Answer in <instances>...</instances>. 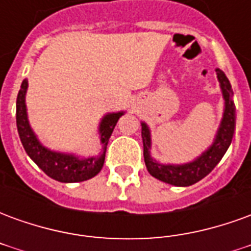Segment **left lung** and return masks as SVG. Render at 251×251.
I'll list each match as a JSON object with an SVG mask.
<instances>
[{"instance_id": "left-lung-1", "label": "left lung", "mask_w": 251, "mask_h": 251, "mask_svg": "<svg viewBox=\"0 0 251 251\" xmlns=\"http://www.w3.org/2000/svg\"><path fill=\"white\" fill-rule=\"evenodd\" d=\"M216 76L221 83L222 95L225 99L223 117L214 142L199 157L195 158L194 161L176 165V164H160L156 160H153L151 156V145H152L151 130L145 122H141L144 160L148 172L153 177L176 187H188L205 177L225 156V153L231 144L234 130H235V104L232 102L231 84L225 75V72L216 68Z\"/></svg>"}]
</instances>
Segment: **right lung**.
<instances>
[{
    "instance_id": "obj_1",
    "label": "right lung",
    "mask_w": 251,
    "mask_h": 251,
    "mask_svg": "<svg viewBox=\"0 0 251 251\" xmlns=\"http://www.w3.org/2000/svg\"><path fill=\"white\" fill-rule=\"evenodd\" d=\"M26 88H28V80L24 79L21 83V88H20L17 102H16L17 130H19L20 140L26 154L37 164V167L44 174L62 183H77V181H84L97 176L103 167L104 153H106V147H107L110 136L114 130L120 117L125 114V111L109 113L100 121L98 131L100 142L103 145V152L100 153L98 157L80 158L71 153L51 151L39 141V138L33 133L28 121L26 104H25Z\"/></svg>"
}]
</instances>
